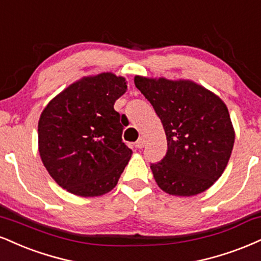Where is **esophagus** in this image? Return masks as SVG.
Masks as SVG:
<instances>
[{
    "instance_id": "1",
    "label": "esophagus",
    "mask_w": 261,
    "mask_h": 261,
    "mask_svg": "<svg viewBox=\"0 0 261 261\" xmlns=\"http://www.w3.org/2000/svg\"><path fill=\"white\" fill-rule=\"evenodd\" d=\"M144 144H146V140H144V137L143 136L139 137V140L136 141V147H137V148H143Z\"/></svg>"
}]
</instances>
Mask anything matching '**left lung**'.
<instances>
[{
  "mask_svg": "<svg viewBox=\"0 0 261 261\" xmlns=\"http://www.w3.org/2000/svg\"><path fill=\"white\" fill-rule=\"evenodd\" d=\"M135 85L161 118L168 140L164 158L150 164L156 185L180 197L208 190L222 175L233 148L227 107L212 91L190 80L136 75Z\"/></svg>",
  "mask_w": 261,
  "mask_h": 261,
  "instance_id": "left-lung-1",
  "label": "left lung"
}]
</instances>
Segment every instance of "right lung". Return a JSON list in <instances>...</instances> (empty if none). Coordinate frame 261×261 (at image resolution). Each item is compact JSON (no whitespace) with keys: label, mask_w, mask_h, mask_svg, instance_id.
Here are the masks:
<instances>
[{"label":"right lung","mask_w":261,"mask_h":261,"mask_svg":"<svg viewBox=\"0 0 261 261\" xmlns=\"http://www.w3.org/2000/svg\"><path fill=\"white\" fill-rule=\"evenodd\" d=\"M125 77L87 76L53 98L39 120V152L59 186L97 197L117 186L133 150L122 142V119L114 103L126 92Z\"/></svg>","instance_id":"add662e5"}]
</instances>
